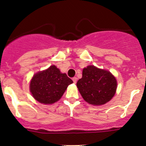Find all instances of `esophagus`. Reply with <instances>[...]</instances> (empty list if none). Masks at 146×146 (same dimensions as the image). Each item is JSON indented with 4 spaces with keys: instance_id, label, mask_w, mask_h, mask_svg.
I'll use <instances>...</instances> for the list:
<instances>
[{
    "instance_id": "34e87169",
    "label": "esophagus",
    "mask_w": 146,
    "mask_h": 146,
    "mask_svg": "<svg viewBox=\"0 0 146 146\" xmlns=\"http://www.w3.org/2000/svg\"><path fill=\"white\" fill-rule=\"evenodd\" d=\"M72 80H73V82H74V83H76V82H77V78H76V77L73 78V79H72Z\"/></svg>"
}]
</instances>
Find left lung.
I'll use <instances>...</instances> for the list:
<instances>
[{
    "label": "left lung",
    "mask_w": 146,
    "mask_h": 146,
    "mask_svg": "<svg viewBox=\"0 0 146 146\" xmlns=\"http://www.w3.org/2000/svg\"><path fill=\"white\" fill-rule=\"evenodd\" d=\"M77 88L84 100L92 105H103L112 99L117 88V81L109 70L92 65L82 70V77Z\"/></svg>",
    "instance_id": "left-lung-1"
}]
</instances>
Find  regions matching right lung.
I'll return each instance as SVG.
<instances>
[{
  "mask_svg": "<svg viewBox=\"0 0 146 146\" xmlns=\"http://www.w3.org/2000/svg\"><path fill=\"white\" fill-rule=\"evenodd\" d=\"M73 80L52 65L46 70L35 73L29 83L32 97L44 104H51L59 100Z\"/></svg>",
  "mask_w": 146,
  "mask_h": 146,
  "instance_id": "add662e5",
  "label": "right lung"
}]
</instances>
